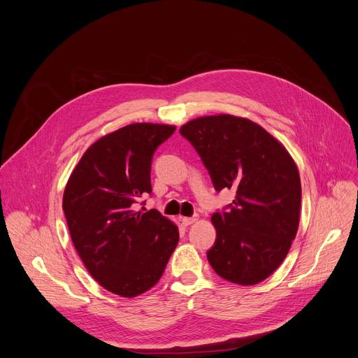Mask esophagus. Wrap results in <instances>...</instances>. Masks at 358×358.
I'll return each mask as SVG.
<instances>
[{
    "label": "esophagus",
    "mask_w": 358,
    "mask_h": 358,
    "mask_svg": "<svg viewBox=\"0 0 358 358\" xmlns=\"http://www.w3.org/2000/svg\"><path fill=\"white\" fill-rule=\"evenodd\" d=\"M196 220H198L196 215H194V217H182V218H181V221H182L184 225H191V224H194Z\"/></svg>",
    "instance_id": "34e87169"
}]
</instances>
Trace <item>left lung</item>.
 <instances>
[{"label": "left lung", "instance_id": "8db88e82", "mask_svg": "<svg viewBox=\"0 0 358 358\" xmlns=\"http://www.w3.org/2000/svg\"><path fill=\"white\" fill-rule=\"evenodd\" d=\"M180 133L214 188L235 191L229 206L211 217L217 239L208 262L232 283L265 280L286 258L299 227L301 185L293 159L264 127L231 115L194 119Z\"/></svg>", "mask_w": 358, "mask_h": 358}]
</instances>
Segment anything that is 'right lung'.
Masks as SVG:
<instances>
[{"label": "right lung", "mask_w": 358, "mask_h": 358, "mask_svg": "<svg viewBox=\"0 0 358 358\" xmlns=\"http://www.w3.org/2000/svg\"><path fill=\"white\" fill-rule=\"evenodd\" d=\"M174 126L134 123L93 143L75 167L62 208L80 259L109 292L134 297L155 286L178 243L157 210L134 211L151 194V162ZM144 203V202H141Z\"/></svg>", "instance_id": "right-lung-1"}]
</instances>
